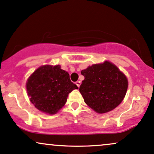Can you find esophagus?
<instances>
[{
  "label": "esophagus",
  "instance_id": "esophagus-1",
  "mask_svg": "<svg viewBox=\"0 0 154 154\" xmlns=\"http://www.w3.org/2000/svg\"><path fill=\"white\" fill-rule=\"evenodd\" d=\"M75 84L77 85L78 87H80V86H81V81H77L76 82H75Z\"/></svg>",
  "mask_w": 154,
  "mask_h": 154
}]
</instances>
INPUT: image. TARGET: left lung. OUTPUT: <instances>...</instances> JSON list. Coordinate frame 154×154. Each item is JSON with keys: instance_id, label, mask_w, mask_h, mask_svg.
Instances as JSON below:
<instances>
[{"instance_id": "left-lung-1", "label": "left lung", "mask_w": 154, "mask_h": 154, "mask_svg": "<svg viewBox=\"0 0 154 154\" xmlns=\"http://www.w3.org/2000/svg\"><path fill=\"white\" fill-rule=\"evenodd\" d=\"M84 80L79 88L84 102L97 112L102 114L116 108L127 92V78L109 61L88 66L81 72Z\"/></svg>"}]
</instances>
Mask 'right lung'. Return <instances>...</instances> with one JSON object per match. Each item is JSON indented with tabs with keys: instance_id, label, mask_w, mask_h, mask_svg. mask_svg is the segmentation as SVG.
Instances as JSON below:
<instances>
[{
	"instance_id": "1",
	"label": "right lung",
	"mask_w": 154,
	"mask_h": 154,
	"mask_svg": "<svg viewBox=\"0 0 154 154\" xmlns=\"http://www.w3.org/2000/svg\"><path fill=\"white\" fill-rule=\"evenodd\" d=\"M30 101L42 112L54 115L66 103L68 96L78 86L60 66H43L30 75L26 82Z\"/></svg>"
}]
</instances>
